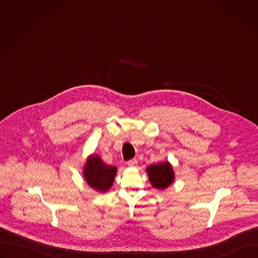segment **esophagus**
Wrapping results in <instances>:
<instances>
[{
	"label": "esophagus",
	"mask_w": 258,
	"mask_h": 258,
	"mask_svg": "<svg viewBox=\"0 0 258 258\" xmlns=\"http://www.w3.org/2000/svg\"><path fill=\"white\" fill-rule=\"evenodd\" d=\"M137 163H138V160H137L136 158L130 159V160L126 162V164H127L128 166H136V165H137Z\"/></svg>",
	"instance_id": "1"
}]
</instances>
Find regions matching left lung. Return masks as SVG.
Here are the masks:
<instances>
[{"label":"left lung","mask_w":258,"mask_h":258,"mask_svg":"<svg viewBox=\"0 0 258 258\" xmlns=\"http://www.w3.org/2000/svg\"><path fill=\"white\" fill-rule=\"evenodd\" d=\"M150 182L154 188L165 189L173 180V171L168 162H163L157 165H150L147 168Z\"/></svg>","instance_id":"obj_1"}]
</instances>
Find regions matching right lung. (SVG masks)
<instances>
[{
	"instance_id": "obj_1",
	"label": "right lung",
	"mask_w": 258,
	"mask_h": 258,
	"mask_svg": "<svg viewBox=\"0 0 258 258\" xmlns=\"http://www.w3.org/2000/svg\"><path fill=\"white\" fill-rule=\"evenodd\" d=\"M84 174L92 188L97 191L106 192L114 181L116 167L106 165L99 156L94 155L88 159Z\"/></svg>"
}]
</instances>
